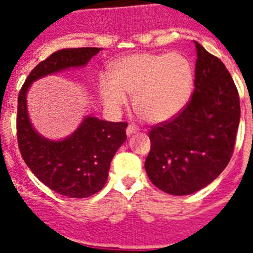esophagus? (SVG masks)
<instances>
[{
	"label": "esophagus",
	"mask_w": 253,
	"mask_h": 253,
	"mask_svg": "<svg viewBox=\"0 0 253 253\" xmlns=\"http://www.w3.org/2000/svg\"><path fill=\"white\" fill-rule=\"evenodd\" d=\"M138 131H139V129H138L135 125H129L128 128H126V135H128V137H130V135L138 133Z\"/></svg>",
	"instance_id": "obj_1"
}]
</instances>
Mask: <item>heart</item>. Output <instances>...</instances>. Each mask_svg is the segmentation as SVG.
<instances>
[{"label":"heart","mask_w":253,"mask_h":253,"mask_svg":"<svg viewBox=\"0 0 253 253\" xmlns=\"http://www.w3.org/2000/svg\"><path fill=\"white\" fill-rule=\"evenodd\" d=\"M194 86V69L178 53H135L116 60L113 77L99 81L102 104L118 113L133 95L134 107L148 122L162 123L175 118L189 102Z\"/></svg>","instance_id":"heart-1"}]
</instances>
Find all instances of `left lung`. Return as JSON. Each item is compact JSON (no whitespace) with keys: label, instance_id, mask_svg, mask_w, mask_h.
<instances>
[{"label":"left lung","instance_id":"left-lung-1","mask_svg":"<svg viewBox=\"0 0 253 253\" xmlns=\"http://www.w3.org/2000/svg\"><path fill=\"white\" fill-rule=\"evenodd\" d=\"M196 46L195 91L182 113L149 133L144 167L152 184L169 195H190L213 182L233 153L240 97L220 59Z\"/></svg>","mask_w":253,"mask_h":253}]
</instances>
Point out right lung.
I'll list each match as a JSON object with an SVG mask.
<instances>
[{
  "instance_id": "1",
  "label": "right lung",
  "mask_w": 253,
  "mask_h": 253,
  "mask_svg": "<svg viewBox=\"0 0 253 253\" xmlns=\"http://www.w3.org/2000/svg\"><path fill=\"white\" fill-rule=\"evenodd\" d=\"M99 51L100 48L54 51L31 71L17 99V142L26 166L49 189L68 198H87L105 186L111 160L126 140L128 124L87 115L66 138L49 139L31 124L26 95L40 78L82 68Z\"/></svg>"
}]
</instances>
